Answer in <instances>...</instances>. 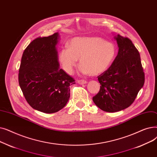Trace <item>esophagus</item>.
Masks as SVG:
<instances>
[{"mask_svg":"<svg viewBox=\"0 0 157 157\" xmlns=\"http://www.w3.org/2000/svg\"><path fill=\"white\" fill-rule=\"evenodd\" d=\"M77 82L79 84H85L87 83V81L85 80H78Z\"/></svg>","mask_w":157,"mask_h":157,"instance_id":"obj_1","label":"esophagus"}]
</instances>
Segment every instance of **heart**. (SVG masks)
Returning <instances> with one entry per match:
<instances>
[{
  "mask_svg": "<svg viewBox=\"0 0 157 157\" xmlns=\"http://www.w3.org/2000/svg\"><path fill=\"white\" fill-rule=\"evenodd\" d=\"M116 54V47L113 42L101 37H77L71 40L70 47L61 49L59 59L63 69L71 73L80 58L81 72L96 76L109 68Z\"/></svg>",
  "mask_w": 157,
  "mask_h": 157,
  "instance_id": "heart-1",
  "label": "heart"
}]
</instances>
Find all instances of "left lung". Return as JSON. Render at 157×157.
Returning <instances> with one entry per match:
<instances>
[{"mask_svg": "<svg viewBox=\"0 0 157 157\" xmlns=\"http://www.w3.org/2000/svg\"><path fill=\"white\" fill-rule=\"evenodd\" d=\"M115 39L117 55L109 68L98 77L100 89L93 97L95 105L108 113L130 107L145 80L139 52L132 41L119 34Z\"/></svg>", "mask_w": 157, "mask_h": 157, "instance_id": "1", "label": "left lung"}]
</instances>
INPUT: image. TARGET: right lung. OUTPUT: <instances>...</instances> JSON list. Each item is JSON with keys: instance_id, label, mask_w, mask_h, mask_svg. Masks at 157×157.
Returning a JSON list of instances; mask_svg holds the SVG:
<instances>
[{"instance_id": "obj_1", "label": "right lung", "mask_w": 157, "mask_h": 157, "mask_svg": "<svg viewBox=\"0 0 157 157\" xmlns=\"http://www.w3.org/2000/svg\"><path fill=\"white\" fill-rule=\"evenodd\" d=\"M59 34L34 40L25 49L18 82L25 100L34 109L54 113L62 109L70 96L73 78L59 68L56 45Z\"/></svg>"}]
</instances>
